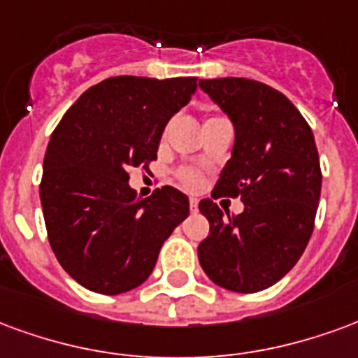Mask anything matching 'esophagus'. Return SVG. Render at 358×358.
<instances>
[{
	"mask_svg": "<svg viewBox=\"0 0 358 358\" xmlns=\"http://www.w3.org/2000/svg\"><path fill=\"white\" fill-rule=\"evenodd\" d=\"M189 206H190V211H196L198 210V200H196V198H190Z\"/></svg>",
	"mask_w": 358,
	"mask_h": 358,
	"instance_id": "obj_1",
	"label": "esophagus"
}]
</instances>
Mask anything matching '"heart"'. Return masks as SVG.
<instances>
[{"label":"heart","instance_id":"1","mask_svg":"<svg viewBox=\"0 0 358 358\" xmlns=\"http://www.w3.org/2000/svg\"><path fill=\"white\" fill-rule=\"evenodd\" d=\"M211 120H223V116H208L206 122H211ZM177 181L181 182L185 189L190 190H196L202 187V176L198 173L196 169L192 168H179L176 171Z\"/></svg>","mask_w":358,"mask_h":358}]
</instances>
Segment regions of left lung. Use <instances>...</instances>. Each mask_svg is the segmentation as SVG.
Instances as JSON below:
<instances>
[{"mask_svg": "<svg viewBox=\"0 0 358 358\" xmlns=\"http://www.w3.org/2000/svg\"><path fill=\"white\" fill-rule=\"evenodd\" d=\"M234 124L233 158L211 196L240 198L227 215L213 200L198 208L210 233L198 259L221 288L254 294L278 282L301 257L315 229L320 162L309 124L288 96L248 78L200 80Z\"/></svg>", "mask_w": 358, "mask_h": 358, "instance_id": "left-lung-1", "label": "left lung"}]
</instances>
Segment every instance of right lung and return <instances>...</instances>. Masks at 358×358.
<instances>
[{
	"label": "right lung",
	"instance_id": "obj_1",
	"mask_svg": "<svg viewBox=\"0 0 358 358\" xmlns=\"http://www.w3.org/2000/svg\"><path fill=\"white\" fill-rule=\"evenodd\" d=\"M196 87V78L114 76L85 91L51 133L40 182L47 238L83 288H137L189 215V198L173 187L139 200L127 181L131 168L156 160L164 127Z\"/></svg>",
	"mask_w": 358,
	"mask_h": 358
}]
</instances>
